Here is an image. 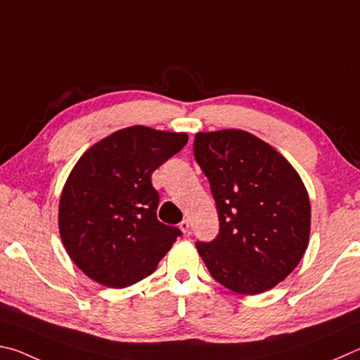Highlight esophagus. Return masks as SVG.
I'll list each match as a JSON object with an SVG mask.
<instances>
[{"label":"esophagus","mask_w":360,"mask_h":360,"mask_svg":"<svg viewBox=\"0 0 360 360\" xmlns=\"http://www.w3.org/2000/svg\"><path fill=\"white\" fill-rule=\"evenodd\" d=\"M179 228L181 229L184 234H190V221H188V219H184V221L179 224Z\"/></svg>","instance_id":"34e87169"}]
</instances>
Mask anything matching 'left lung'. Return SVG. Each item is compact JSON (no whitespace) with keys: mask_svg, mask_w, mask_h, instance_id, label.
Segmentation results:
<instances>
[{"mask_svg":"<svg viewBox=\"0 0 360 360\" xmlns=\"http://www.w3.org/2000/svg\"><path fill=\"white\" fill-rule=\"evenodd\" d=\"M194 158L210 181L219 232L196 247L210 275L237 294L269 291L308 247L304 181L272 145L242 129L198 132Z\"/></svg>","mask_w":360,"mask_h":360,"instance_id":"left-lung-1","label":"left lung"}]
</instances>
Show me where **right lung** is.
Instances as JSON below:
<instances>
[{
  "label": "right lung",
  "instance_id": "add662e5",
  "mask_svg": "<svg viewBox=\"0 0 360 360\" xmlns=\"http://www.w3.org/2000/svg\"><path fill=\"white\" fill-rule=\"evenodd\" d=\"M188 134L129 126L88 148L63 188L58 226L68 255L88 278L126 288L147 278L181 231L156 217L151 174Z\"/></svg>",
  "mask_w": 360,
  "mask_h": 360
}]
</instances>
